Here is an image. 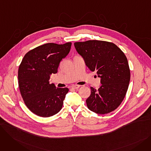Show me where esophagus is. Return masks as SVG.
Returning <instances> with one entry per match:
<instances>
[{"label": "esophagus", "mask_w": 151, "mask_h": 151, "mask_svg": "<svg viewBox=\"0 0 151 151\" xmlns=\"http://www.w3.org/2000/svg\"><path fill=\"white\" fill-rule=\"evenodd\" d=\"M80 86H79V85H73L71 86V88L76 89H78L79 88H80Z\"/></svg>", "instance_id": "obj_1"}]
</instances>
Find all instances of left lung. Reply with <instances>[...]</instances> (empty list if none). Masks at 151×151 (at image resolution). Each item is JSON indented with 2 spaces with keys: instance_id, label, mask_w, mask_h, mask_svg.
Masks as SVG:
<instances>
[{
  "instance_id": "obj_1",
  "label": "left lung",
  "mask_w": 151,
  "mask_h": 151,
  "mask_svg": "<svg viewBox=\"0 0 151 151\" xmlns=\"http://www.w3.org/2000/svg\"><path fill=\"white\" fill-rule=\"evenodd\" d=\"M74 45L86 65L100 78L98 90L91 87L88 108L100 114L113 111L121 105L129 88L130 71L125 55L115 44L105 41L88 40Z\"/></svg>"
}]
</instances>
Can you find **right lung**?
Instances as JSON below:
<instances>
[{"instance_id": "add662e5", "label": "right lung", "mask_w": 151, "mask_h": 151, "mask_svg": "<svg viewBox=\"0 0 151 151\" xmlns=\"http://www.w3.org/2000/svg\"><path fill=\"white\" fill-rule=\"evenodd\" d=\"M71 43H49L29 51L18 69V84L27 107L36 115L47 117L59 113L68 89L50 83V76L57 73L60 62L71 49Z\"/></svg>"}]
</instances>
